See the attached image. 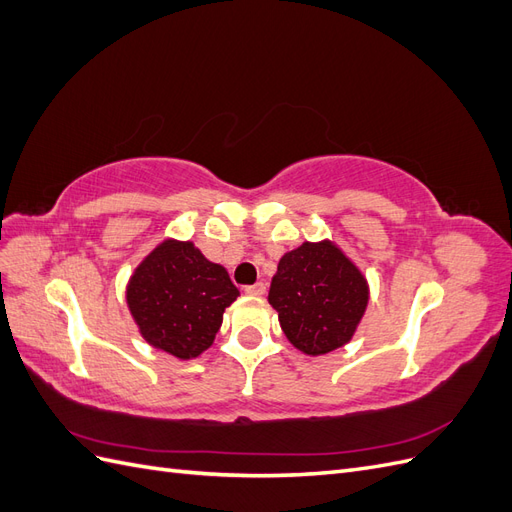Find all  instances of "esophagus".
I'll list each match as a JSON object with an SVG mask.
<instances>
[{
  "instance_id": "obj_1",
  "label": "esophagus",
  "mask_w": 512,
  "mask_h": 512,
  "mask_svg": "<svg viewBox=\"0 0 512 512\" xmlns=\"http://www.w3.org/2000/svg\"><path fill=\"white\" fill-rule=\"evenodd\" d=\"M267 292V284L256 282L254 286H245V294H252V297H262Z\"/></svg>"
}]
</instances>
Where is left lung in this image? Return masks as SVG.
<instances>
[{"label": "left lung", "instance_id": "1", "mask_svg": "<svg viewBox=\"0 0 512 512\" xmlns=\"http://www.w3.org/2000/svg\"><path fill=\"white\" fill-rule=\"evenodd\" d=\"M369 303V284L356 262L331 239L305 241L286 252L269 288V305L288 342L307 356L344 348Z\"/></svg>", "mask_w": 512, "mask_h": 512}]
</instances>
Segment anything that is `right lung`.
<instances>
[{"label": "right lung", "instance_id": "1", "mask_svg": "<svg viewBox=\"0 0 512 512\" xmlns=\"http://www.w3.org/2000/svg\"><path fill=\"white\" fill-rule=\"evenodd\" d=\"M239 288L228 271L205 258L194 241L168 237L138 262L126 286V303L145 342L179 361L211 348L226 307Z\"/></svg>", "mask_w": 512, "mask_h": 512}]
</instances>
